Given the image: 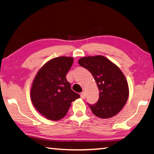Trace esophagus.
<instances>
[{
    "label": "esophagus",
    "instance_id": "esophagus-1",
    "mask_svg": "<svg viewBox=\"0 0 154 154\" xmlns=\"http://www.w3.org/2000/svg\"><path fill=\"white\" fill-rule=\"evenodd\" d=\"M80 97H81V98H82V99H84V98L86 97V95H85V93L84 91L80 93Z\"/></svg>",
    "mask_w": 154,
    "mask_h": 154
}]
</instances>
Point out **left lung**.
Masks as SVG:
<instances>
[{
    "instance_id": "1",
    "label": "left lung",
    "mask_w": 154,
    "mask_h": 154,
    "mask_svg": "<svg viewBox=\"0 0 154 154\" xmlns=\"http://www.w3.org/2000/svg\"><path fill=\"white\" fill-rule=\"evenodd\" d=\"M78 63L91 73L99 88L97 102L88 104L93 114L103 119L118 114L128 97V83L120 68L102 55L82 57Z\"/></svg>"
}]
</instances>
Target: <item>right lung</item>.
Instances as JSON below:
<instances>
[{"label":"right lung","instance_id":"1","mask_svg":"<svg viewBox=\"0 0 154 154\" xmlns=\"http://www.w3.org/2000/svg\"><path fill=\"white\" fill-rule=\"evenodd\" d=\"M72 63V57H56L43 65L34 77L31 100L36 109L48 120H61L68 113L71 102L80 97L66 79Z\"/></svg>","mask_w":154,"mask_h":154}]
</instances>
